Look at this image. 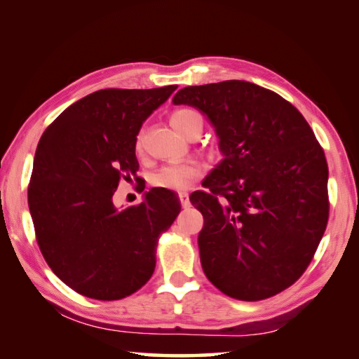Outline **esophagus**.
I'll use <instances>...</instances> for the list:
<instances>
[{
  "label": "esophagus",
  "instance_id": "obj_1",
  "mask_svg": "<svg viewBox=\"0 0 359 359\" xmlns=\"http://www.w3.org/2000/svg\"><path fill=\"white\" fill-rule=\"evenodd\" d=\"M178 197H180L181 205H183V208H187V206L191 205V203H189V194H187V192H184V191L180 192Z\"/></svg>",
  "mask_w": 359,
  "mask_h": 359
}]
</instances>
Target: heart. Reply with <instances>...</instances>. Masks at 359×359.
<instances>
[{
    "label": "heart",
    "instance_id": "1",
    "mask_svg": "<svg viewBox=\"0 0 359 359\" xmlns=\"http://www.w3.org/2000/svg\"><path fill=\"white\" fill-rule=\"evenodd\" d=\"M170 123L173 128L189 138L191 135L202 132L203 129V118L196 109L191 107H184V109H178L172 113L170 116ZM143 149V130H140L135 137V151L142 153ZM200 176V167L194 162H184V163H173V165H165L157 170L153 175L151 183L156 187H162V189H172V191H184L191 186V183Z\"/></svg>",
    "mask_w": 359,
    "mask_h": 359
}]
</instances>
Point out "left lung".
I'll use <instances>...</instances> for the list:
<instances>
[{"instance_id": "8db88e82", "label": "left lung", "mask_w": 359, "mask_h": 359, "mask_svg": "<svg viewBox=\"0 0 359 359\" xmlns=\"http://www.w3.org/2000/svg\"><path fill=\"white\" fill-rule=\"evenodd\" d=\"M173 104L208 116L224 159L206 176L200 262L240 301L271 298L312 262L330 217L328 163L309 123L278 93L243 80L186 86Z\"/></svg>"}]
</instances>
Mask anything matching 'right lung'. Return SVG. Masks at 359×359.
I'll return each instance as SVG.
<instances>
[{"mask_svg": "<svg viewBox=\"0 0 359 359\" xmlns=\"http://www.w3.org/2000/svg\"><path fill=\"white\" fill-rule=\"evenodd\" d=\"M176 88L88 94L37 143L28 186L36 241L52 271L83 297L123 299L154 273L157 241L180 215V198L154 187L118 210L113 194L121 181L140 183L135 137Z\"/></svg>", "mask_w": 359, "mask_h": 359, "instance_id": "1", "label": "right lung"}]
</instances>
